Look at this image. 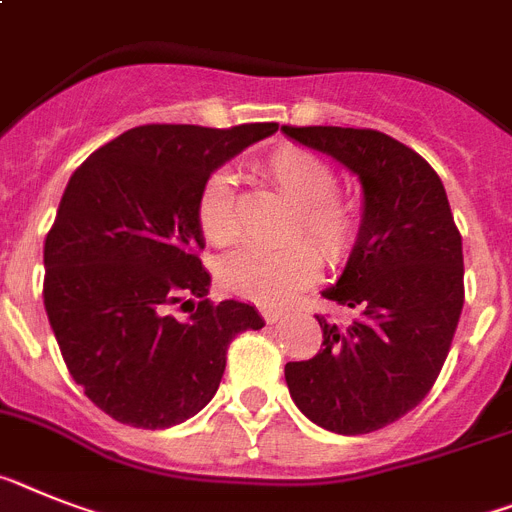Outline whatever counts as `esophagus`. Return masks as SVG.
Instances as JSON below:
<instances>
[{"mask_svg":"<svg viewBox=\"0 0 512 512\" xmlns=\"http://www.w3.org/2000/svg\"><path fill=\"white\" fill-rule=\"evenodd\" d=\"M263 317H265V322H268V325H273V322L283 320V312H281V309L265 307V309H263Z\"/></svg>","mask_w":512,"mask_h":512,"instance_id":"obj_1","label":"esophagus"}]
</instances>
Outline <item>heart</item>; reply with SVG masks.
Masks as SVG:
<instances>
[{"instance_id":"b5f03b06","label":"heart","mask_w":512,"mask_h":512,"mask_svg":"<svg viewBox=\"0 0 512 512\" xmlns=\"http://www.w3.org/2000/svg\"><path fill=\"white\" fill-rule=\"evenodd\" d=\"M265 174L296 205L291 236L304 234L330 263H338L354 247L362 216L351 200L336 195V169L317 153L299 145H281L265 158ZM197 223L210 244L226 247L239 236V213L231 174L216 171L205 179L197 197ZM320 273V255L307 242L278 249H242L223 257L218 281L229 294L263 307L291 302Z\"/></svg>"}]
</instances>
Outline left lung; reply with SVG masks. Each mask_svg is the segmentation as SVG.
Wrapping results in <instances>:
<instances>
[{
    "instance_id": "left-lung-1",
    "label": "left lung",
    "mask_w": 512,
    "mask_h": 512,
    "mask_svg": "<svg viewBox=\"0 0 512 512\" xmlns=\"http://www.w3.org/2000/svg\"><path fill=\"white\" fill-rule=\"evenodd\" d=\"M362 184V226L325 299L349 325L317 315L322 349L283 375L296 409L336 435L388 427L435 385L463 309V244L440 176L377 130L281 127Z\"/></svg>"
}]
</instances>
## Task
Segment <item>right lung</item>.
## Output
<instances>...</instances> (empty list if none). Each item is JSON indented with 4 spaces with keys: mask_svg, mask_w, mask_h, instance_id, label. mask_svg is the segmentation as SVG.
I'll use <instances>...</instances> for the list:
<instances>
[{
    "mask_svg": "<svg viewBox=\"0 0 512 512\" xmlns=\"http://www.w3.org/2000/svg\"><path fill=\"white\" fill-rule=\"evenodd\" d=\"M278 124H143L72 174L44 244V307L72 380L130 427L187 422L216 395L226 349L265 320L208 299L197 197L205 179ZM190 311L176 318L173 307Z\"/></svg>",
    "mask_w": 512,
    "mask_h": 512,
    "instance_id": "add662e5",
    "label": "right lung"
}]
</instances>
